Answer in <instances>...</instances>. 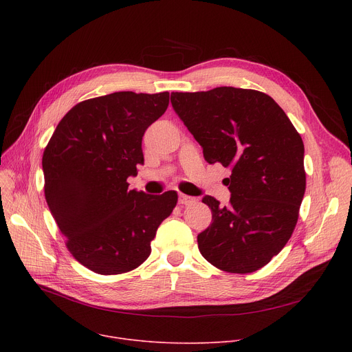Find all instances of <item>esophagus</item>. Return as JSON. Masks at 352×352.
I'll use <instances>...</instances> for the list:
<instances>
[{
    "instance_id": "obj_1",
    "label": "esophagus",
    "mask_w": 352,
    "mask_h": 352,
    "mask_svg": "<svg viewBox=\"0 0 352 352\" xmlns=\"http://www.w3.org/2000/svg\"><path fill=\"white\" fill-rule=\"evenodd\" d=\"M195 198L194 197H190V195H186V194H179L178 195V202L181 206H187V204H191V202H194Z\"/></svg>"
}]
</instances>
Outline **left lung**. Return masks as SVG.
Returning a JSON list of instances; mask_svg holds the SVG:
<instances>
[{"label":"left lung","mask_w":352,"mask_h":352,"mask_svg":"<svg viewBox=\"0 0 352 352\" xmlns=\"http://www.w3.org/2000/svg\"><path fill=\"white\" fill-rule=\"evenodd\" d=\"M171 104L206 161L231 170L227 207L211 195L202 198L212 223L197 236L201 255L227 272L263 268L297 224L305 192L301 135L283 108L255 89L171 92Z\"/></svg>","instance_id":"left-lung-1"}]
</instances>
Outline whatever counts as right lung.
I'll use <instances>...</instances> for the list:
<instances>
[{
	"instance_id": "1",
	"label": "right lung",
	"mask_w": 352,
	"mask_h": 352,
	"mask_svg": "<svg viewBox=\"0 0 352 352\" xmlns=\"http://www.w3.org/2000/svg\"><path fill=\"white\" fill-rule=\"evenodd\" d=\"M170 102L168 92H113L72 107L43 155L45 199L67 248L88 270L128 272L151 254V241L177 206L175 191L128 190L144 164L142 137Z\"/></svg>"
}]
</instances>
